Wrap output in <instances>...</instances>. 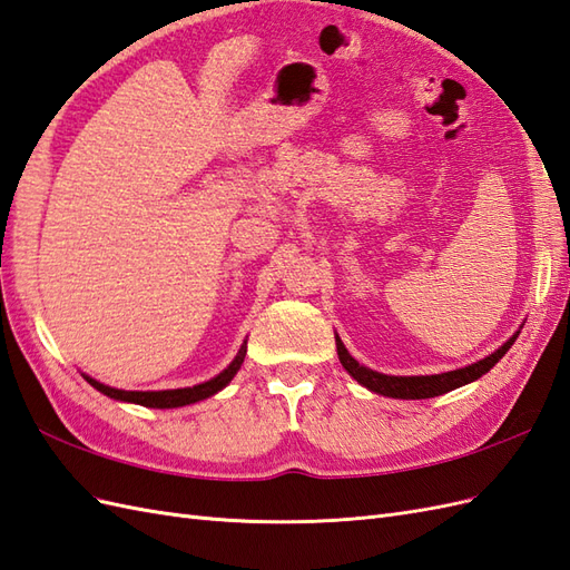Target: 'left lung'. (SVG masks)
Returning <instances> with one entry per match:
<instances>
[{
    "label": "left lung",
    "mask_w": 570,
    "mask_h": 570,
    "mask_svg": "<svg viewBox=\"0 0 570 570\" xmlns=\"http://www.w3.org/2000/svg\"><path fill=\"white\" fill-rule=\"evenodd\" d=\"M518 335H520V331H515L499 350H494L489 357H484L480 362L468 364L463 368H453V372L432 374V376H389V374H381V372H374V368H368V366L360 364L355 357H352L337 335H335V347H337V360H341V364L345 366V372L357 383H362L364 389H368L372 393H379V395H386V397L424 400V397L443 395V393H449L453 389L465 386V383H472L480 376H484L487 372H491V366H494L505 355V352L511 350V345L515 343Z\"/></svg>",
    "instance_id": "8db88e82"
}]
</instances>
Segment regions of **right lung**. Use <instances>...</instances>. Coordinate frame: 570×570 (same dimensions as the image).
I'll return each mask as SVG.
<instances>
[{"label":"right lung","mask_w":570,"mask_h":570,"mask_svg":"<svg viewBox=\"0 0 570 570\" xmlns=\"http://www.w3.org/2000/svg\"><path fill=\"white\" fill-rule=\"evenodd\" d=\"M244 355H247V341L242 343L237 357L229 362L227 368L218 376H213L204 383H196V386L189 389H170V391H121V389H112V386H105V383L96 381L94 376L83 374V379L94 386L96 391H100L102 395L119 400V403H134V405H144V407H156V410H173V407H184V405H191L198 403V400H206L210 395H215L218 391H223L229 381L235 379V374L239 372V366L244 362Z\"/></svg>","instance_id":"obj_1"}]
</instances>
